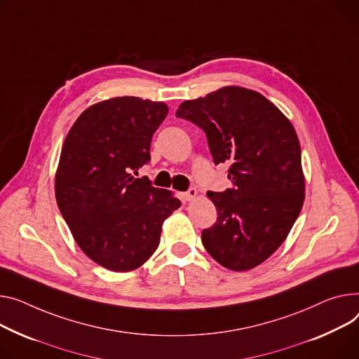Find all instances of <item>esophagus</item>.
<instances>
[{
    "instance_id": "1",
    "label": "esophagus",
    "mask_w": 359,
    "mask_h": 359,
    "mask_svg": "<svg viewBox=\"0 0 359 359\" xmlns=\"http://www.w3.org/2000/svg\"><path fill=\"white\" fill-rule=\"evenodd\" d=\"M196 196H198V190H196L195 187H190V189H187L186 192L183 194L184 201H194Z\"/></svg>"
}]
</instances>
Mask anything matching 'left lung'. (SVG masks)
I'll return each instance as SVG.
<instances>
[{
	"label": "left lung",
	"instance_id": "8db88e82",
	"mask_svg": "<svg viewBox=\"0 0 359 359\" xmlns=\"http://www.w3.org/2000/svg\"><path fill=\"white\" fill-rule=\"evenodd\" d=\"M176 116L202 128L213 163H229L232 187L208 192L218 219L202 244L221 266L245 271L285 240L304 201L302 151L292 123L261 93L225 86L184 101Z\"/></svg>",
	"mask_w": 359,
	"mask_h": 359
}]
</instances>
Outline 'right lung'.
Wrapping results in <instances>:
<instances>
[{"label":"right lung","instance_id":"add662e5","mask_svg":"<svg viewBox=\"0 0 359 359\" xmlns=\"http://www.w3.org/2000/svg\"><path fill=\"white\" fill-rule=\"evenodd\" d=\"M165 104L118 97L85 109L65 138L56 202L81 250L111 271H133L160 244L161 225L180 206L169 190L134 177L150 161Z\"/></svg>","mask_w":359,"mask_h":359}]
</instances>
